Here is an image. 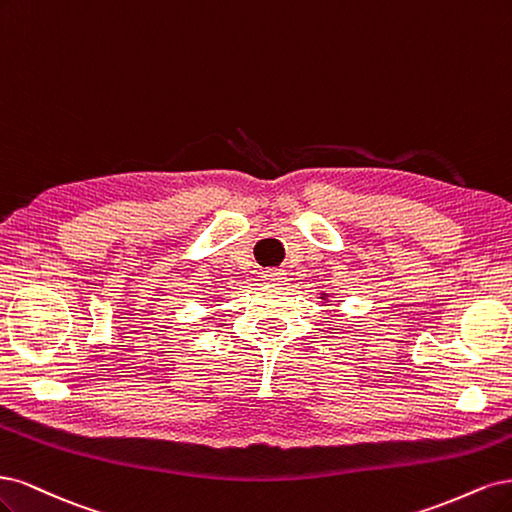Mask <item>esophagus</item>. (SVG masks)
Returning <instances> with one entry per match:
<instances>
[{
  "mask_svg": "<svg viewBox=\"0 0 512 512\" xmlns=\"http://www.w3.org/2000/svg\"><path fill=\"white\" fill-rule=\"evenodd\" d=\"M285 272L283 270H268L266 274H263V280H266V283H270V285H280V283H285Z\"/></svg>",
  "mask_w": 512,
  "mask_h": 512,
  "instance_id": "34e87169",
  "label": "esophagus"
}]
</instances>
